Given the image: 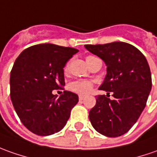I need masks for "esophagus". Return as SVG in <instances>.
<instances>
[{
	"mask_svg": "<svg viewBox=\"0 0 157 157\" xmlns=\"http://www.w3.org/2000/svg\"><path fill=\"white\" fill-rule=\"evenodd\" d=\"M84 98H85V97H84V96H79V97H78V99H79V101H82L83 100V99H84Z\"/></svg>",
	"mask_w": 157,
	"mask_h": 157,
	"instance_id": "1",
	"label": "esophagus"
}]
</instances>
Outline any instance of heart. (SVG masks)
Returning a JSON list of instances; mask_svg holds the SVG:
<instances>
[{
    "label": "heart",
    "mask_w": 157,
    "mask_h": 157,
    "mask_svg": "<svg viewBox=\"0 0 157 157\" xmlns=\"http://www.w3.org/2000/svg\"><path fill=\"white\" fill-rule=\"evenodd\" d=\"M98 59L96 57L93 56H87L86 57V62L87 64L89 65L93 59ZM67 69V66L65 68V70L66 71ZM92 87H93V83L91 81L88 80H77L71 82V84L69 85V89L73 92H76L78 94H80V95H86L88 93H90L92 90Z\"/></svg>",
    "instance_id": "obj_1"
}]
</instances>
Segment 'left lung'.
I'll return each instance as SVG.
<instances>
[{
  "label": "left lung",
  "instance_id": "8db88e82",
  "mask_svg": "<svg viewBox=\"0 0 157 157\" xmlns=\"http://www.w3.org/2000/svg\"><path fill=\"white\" fill-rule=\"evenodd\" d=\"M85 47L107 66L99 87L107 95L97 96L95 106L89 112L91 125L105 136H120L135 124L146 105L152 86L148 61L136 47L125 42ZM110 92L113 100L107 98Z\"/></svg>",
  "mask_w": 157,
  "mask_h": 157
}]
</instances>
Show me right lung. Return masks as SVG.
<instances>
[{
  "instance_id": "right-lung-1",
  "label": "right lung",
  "mask_w": 157,
  "mask_h": 157,
  "mask_svg": "<svg viewBox=\"0 0 157 157\" xmlns=\"http://www.w3.org/2000/svg\"><path fill=\"white\" fill-rule=\"evenodd\" d=\"M78 52L72 47L40 44L18 56L10 73V98L27 129L39 136H50L64 128L78 96L68 91L57 98L53 90L65 86L64 67Z\"/></svg>"
}]
</instances>
